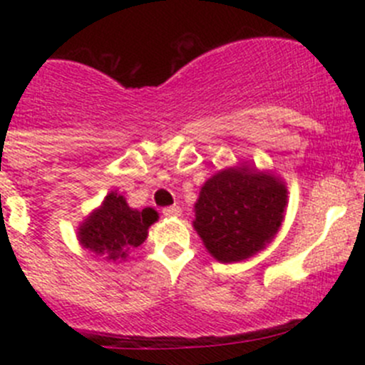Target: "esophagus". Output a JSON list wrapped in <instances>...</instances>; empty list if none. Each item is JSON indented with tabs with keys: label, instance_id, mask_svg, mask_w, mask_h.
<instances>
[{
	"label": "esophagus",
	"instance_id": "34e87169",
	"mask_svg": "<svg viewBox=\"0 0 365 365\" xmlns=\"http://www.w3.org/2000/svg\"><path fill=\"white\" fill-rule=\"evenodd\" d=\"M162 213H164L165 217H178L180 213H182V208H180L178 205H173V206H165L164 210H162Z\"/></svg>",
	"mask_w": 365,
	"mask_h": 365
}]
</instances>
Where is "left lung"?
Masks as SVG:
<instances>
[{"instance_id": "obj_1", "label": "left lung", "mask_w": 365, "mask_h": 365, "mask_svg": "<svg viewBox=\"0 0 365 365\" xmlns=\"http://www.w3.org/2000/svg\"><path fill=\"white\" fill-rule=\"evenodd\" d=\"M286 197V187L274 176L226 169L201 189L194 227L220 263L247 259L279 231Z\"/></svg>"}]
</instances>
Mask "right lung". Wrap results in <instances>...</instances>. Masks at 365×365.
Masks as SVG:
<instances>
[{"mask_svg":"<svg viewBox=\"0 0 365 365\" xmlns=\"http://www.w3.org/2000/svg\"><path fill=\"white\" fill-rule=\"evenodd\" d=\"M157 217L153 208L138 212L128 208L123 196L111 192L104 205L81 226L79 240L86 249L116 263L146 240L148 227Z\"/></svg>","mask_w":365,"mask_h":365,"instance_id":"1","label":"right lung"}]
</instances>
